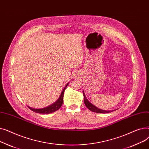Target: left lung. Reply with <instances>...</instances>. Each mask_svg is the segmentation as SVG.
Listing matches in <instances>:
<instances>
[{
    "mask_svg": "<svg viewBox=\"0 0 149 149\" xmlns=\"http://www.w3.org/2000/svg\"><path fill=\"white\" fill-rule=\"evenodd\" d=\"M83 96H84V103L89 110L93 112H95V113H110L111 112L114 111H106V110H103V109H101L96 107L95 106L92 104L90 101L86 98V97L85 95V93L84 92V91H83Z\"/></svg>",
    "mask_w": 149,
    "mask_h": 149,
    "instance_id": "left-lung-1",
    "label": "left lung"
}]
</instances>
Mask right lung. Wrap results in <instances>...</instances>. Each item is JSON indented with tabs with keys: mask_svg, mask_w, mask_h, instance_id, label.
<instances>
[{
	"mask_svg": "<svg viewBox=\"0 0 149 149\" xmlns=\"http://www.w3.org/2000/svg\"><path fill=\"white\" fill-rule=\"evenodd\" d=\"M68 84H69V83H68L66 84V85L65 86V87L64 88L63 90L62 91V92L61 93V95H60L58 99L56 101V102L52 103L50 106L45 107L44 108H41V109H35V108H33V107H29V106H28V107L31 109V111H33V112H35L36 113H38L48 114V113H51L52 112L57 111L61 107V106L63 104V95H64L65 90L66 89Z\"/></svg>",
	"mask_w": 149,
	"mask_h": 149,
	"instance_id": "1",
	"label": "right lung"
}]
</instances>
